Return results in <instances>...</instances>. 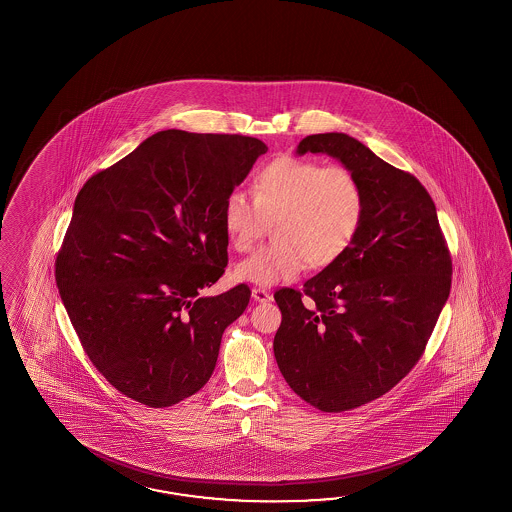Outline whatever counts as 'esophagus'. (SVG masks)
Segmentation results:
<instances>
[{
    "mask_svg": "<svg viewBox=\"0 0 512 512\" xmlns=\"http://www.w3.org/2000/svg\"><path fill=\"white\" fill-rule=\"evenodd\" d=\"M252 300L254 302H269L272 296L269 291H265V289H252Z\"/></svg>",
    "mask_w": 512,
    "mask_h": 512,
    "instance_id": "esophagus-1",
    "label": "esophagus"
}]
</instances>
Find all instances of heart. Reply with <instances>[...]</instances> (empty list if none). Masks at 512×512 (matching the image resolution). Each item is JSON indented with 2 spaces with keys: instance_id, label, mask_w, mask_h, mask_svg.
I'll return each mask as SVG.
<instances>
[{
  "instance_id": "obj_1",
  "label": "heart",
  "mask_w": 512,
  "mask_h": 512,
  "mask_svg": "<svg viewBox=\"0 0 512 512\" xmlns=\"http://www.w3.org/2000/svg\"><path fill=\"white\" fill-rule=\"evenodd\" d=\"M276 218V243L260 247L234 267L240 282L272 287L298 278L309 263L326 267L338 260L359 232L364 192L344 166L322 168L305 159H276L254 177L252 196H227L223 227L236 251H249L265 219Z\"/></svg>"
}]
</instances>
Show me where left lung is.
<instances>
[{"label":"left lung","mask_w":512,"mask_h":512,"mask_svg":"<svg viewBox=\"0 0 512 512\" xmlns=\"http://www.w3.org/2000/svg\"><path fill=\"white\" fill-rule=\"evenodd\" d=\"M296 155L326 153L359 179L364 218L348 251L274 300V357L296 395L344 412L390 392L421 357L450 294L452 261L434 201L346 133H316Z\"/></svg>","instance_id":"obj_1"}]
</instances>
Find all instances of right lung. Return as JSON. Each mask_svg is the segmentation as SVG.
Instances as JSON below:
<instances>
[{"instance_id": "obj_1", "label": "right lung", "mask_w": 512, "mask_h": 512, "mask_svg": "<svg viewBox=\"0 0 512 512\" xmlns=\"http://www.w3.org/2000/svg\"><path fill=\"white\" fill-rule=\"evenodd\" d=\"M267 144L157 131L78 192L56 285L87 357L119 392L166 408L199 392L251 291L225 272L223 205Z\"/></svg>"}]
</instances>
